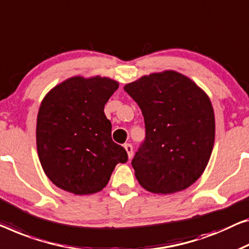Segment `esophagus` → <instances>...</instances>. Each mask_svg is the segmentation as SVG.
<instances>
[{"label": "esophagus", "mask_w": 249, "mask_h": 249, "mask_svg": "<svg viewBox=\"0 0 249 249\" xmlns=\"http://www.w3.org/2000/svg\"><path fill=\"white\" fill-rule=\"evenodd\" d=\"M124 148L126 150V152H127L128 158L131 159L133 157V146H132V144H129V143L124 144Z\"/></svg>", "instance_id": "esophagus-1"}]
</instances>
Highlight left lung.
I'll return each instance as SVG.
<instances>
[{"label":"left lung","mask_w":249,"mask_h":249,"mask_svg":"<svg viewBox=\"0 0 249 249\" xmlns=\"http://www.w3.org/2000/svg\"><path fill=\"white\" fill-rule=\"evenodd\" d=\"M145 123V140L132 160L139 183L153 194L184 190L199 179L214 143V114L206 92L168 70L127 84Z\"/></svg>","instance_id":"8db88e82"}]
</instances>
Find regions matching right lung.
I'll return each instance as SVG.
<instances>
[{"mask_svg": "<svg viewBox=\"0 0 249 249\" xmlns=\"http://www.w3.org/2000/svg\"><path fill=\"white\" fill-rule=\"evenodd\" d=\"M118 83L72 77L48 92L36 118V148L51 182L75 195H91L108 183L127 152L112 140L104 113Z\"/></svg>", "mask_w": 249, "mask_h": 249, "instance_id": "1", "label": "right lung"}]
</instances>
